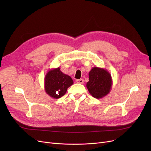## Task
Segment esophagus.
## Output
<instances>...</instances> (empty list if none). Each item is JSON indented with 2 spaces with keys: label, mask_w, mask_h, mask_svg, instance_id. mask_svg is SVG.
I'll return each instance as SVG.
<instances>
[{
  "label": "esophagus",
  "mask_w": 151,
  "mask_h": 151,
  "mask_svg": "<svg viewBox=\"0 0 151 151\" xmlns=\"http://www.w3.org/2000/svg\"><path fill=\"white\" fill-rule=\"evenodd\" d=\"M76 82H77V83L83 84L84 83V80L82 79H77V80H76Z\"/></svg>",
  "instance_id": "34e87169"
}]
</instances>
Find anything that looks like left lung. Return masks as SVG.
<instances>
[{
  "instance_id": "left-lung-1",
  "label": "left lung",
  "mask_w": 151,
  "mask_h": 151,
  "mask_svg": "<svg viewBox=\"0 0 151 151\" xmlns=\"http://www.w3.org/2000/svg\"><path fill=\"white\" fill-rule=\"evenodd\" d=\"M89 81L86 84L89 93L96 99L103 98L110 92L111 76L103 68L93 67L89 73Z\"/></svg>"
}]
</instances>
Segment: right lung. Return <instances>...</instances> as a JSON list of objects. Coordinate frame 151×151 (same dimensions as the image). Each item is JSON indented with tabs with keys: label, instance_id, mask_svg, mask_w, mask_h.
<instances>
[{
	"label": "right lung",
	"instance_id": "1",
	"mask_svg": "<svg viewBox=\"0 0 151 151\" xmlns=\"http://www.w3.org/2000/svg\"><path fill=\"white\" fill-rule=\"evenodd\" d=\"M74 83L71 77L63 74L60 67L49 70L45 77V91L50 97L58 99L64 95Z\"/></svg>",
	"mask_w": 151,
	"mask_h": 151
}]
</instances>
